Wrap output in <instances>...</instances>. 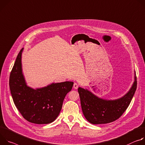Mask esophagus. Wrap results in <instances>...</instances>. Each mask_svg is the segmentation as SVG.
Returning <instances> with one entry per match:
<instances>
[{
  "label": "esophagus",
  "mask_w": 145,
  "mask_h": 145,
  "mask_svg": "<svg viewBox=\"0 0 145 145\" xmlns=\"http://www.w3.org/2000/svg\"><path fill=\"white\" fill-rule=\"evenodd\" d=\"M73 87H74V89H77L78 88V84H77L76 83H74Z\"/></svg>",
  "instance_id": "1"
}]
</instances>
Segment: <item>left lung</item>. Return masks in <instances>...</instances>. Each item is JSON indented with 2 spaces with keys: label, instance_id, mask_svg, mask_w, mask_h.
Segmentation results:
<instances>
[{
  "label": "left lung",
  "instance_id": "left-lung-1",
  "mask_svg": "<svg viewBox=\"0 0 145 145\" xmlns=\"http://www.w3.org/2000/svg\"><path fill=\"white\" fill-rule=\"evenodd\" d=\"M137 77L128 92L121 97L107 100L98 97L87 89L79 87L78 91L83 114L93 124L111 123L119 119L129 106L137 89Z\"/></svg>",
  "mask_w": 145,
  "mask_h": 145
}]
</instances>
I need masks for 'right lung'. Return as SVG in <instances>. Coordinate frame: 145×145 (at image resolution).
I'll return each mask as SVG.
<instances>
[{
  "instance_id": "add662e5",
  "label": "right lung",
  "mask_w": 145,
  "mask_h": 145,
  "mask_svg": "<svg viewBox=\"0 0 145 145\" xmlns=\"http://www.w3.org/2000/svg\"><path fill=\"white\" fill-rule=\"evenodd\" d=\"M19 52L10 76L9 85L15 105L28 121L49 124L59 116L66 94L71 90L74 82L52 83L33 89L27 85L22 67V54Z\"/></svg>"
}]
</instances>
